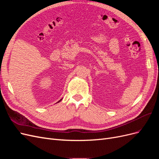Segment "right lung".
<instances>
[{"instance_id": "obj_1", "label": "right lung", "mask_w": 159, "mask_h": 159, "mask_svg": "<svg viewBox=\"0 0 159 159\" xmlns=\"http://www.w3.org/2000/svg\"><path fill=\"white\" fill-rule=\"evenodd\" d=\"M61 99H60V101H59V102H60V101H61ZM58 102H57V103H58Z\"/></svg>"}]
</instances>
